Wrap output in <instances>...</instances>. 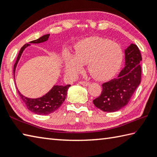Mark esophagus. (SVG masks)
Wrapping results in <instances>:
<instances>
[{
    "instance_id": "esophagus-1",
    "label": "esophagus",
    "mask_w": 157,
    "mask_h": 157,
    "mask_svg": "<svg viewBox=\"0 0 157 157\" xmlns=\"http://www.w3.org/2000/svg\"><path fill=\"white\" fill-rule=\"evenodd\" d=\"M79 84H82V85H83V86H89V85L90 84L89 82H86V81H81V82H79Z\"/></svg>"
}]
</instances>
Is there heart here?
<instances>
[{
  "mask_svg": "<svg viewBox=\"0 0 157 157\" xmlns=\"http://www.w3.org/2000/svg\"><path fill=\"white\" fill-rule=\"evenodd\" d=\"M123 53L121 47L107 39L94 36L79 41L75 47V55H66L65 71L75 76L88 64V71L93 78L105 80L113 77L120 69Z\"/></svg>",
  "mask_w": 157,
  "mask_h": 157,
  "instance_id": "b5f03b06",
  "label": "heart"
}]
</instances>
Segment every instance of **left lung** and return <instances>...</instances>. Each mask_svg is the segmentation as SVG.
I'll use <instances>...</instances> for the list:
<instances>
[{
  "label": "left lung",
  "mask_w": 157,
  "mask_h": 157,
  "mask_svg": "<svg viewBox=\"0 0 157 157\" xmlns=\"http://www.w3.org/2000/svg\"><path fill=\"white\" fill-rule=\"evenodd\" d=\"M125 66L118 78L102 84L100 96L94 100L97 108L106 112H114L126 106L140 83L142 60L136 44H131L124 50Z\"/></svg>",
  "instance_id": "8db88e82"
}]
</instances>
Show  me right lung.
Masks as SVG:
<instances>
[{"label": "right lung", "instance_id": "add662e5", "mask_svg": "<svg viewBox=\"0 0 157 157\" xmlns=\"http://www.w3.org/2000/svg\"><path fill=\"white\" fill-rule=\"evenodd\" d=\"M50 34H45V35L41 36L40 38L36 40L30 41V44H40L46 41L49 38ZM30 46V44H26L21 48L19 53H18L17 61L14 65V78L15 79V71L17 68V63L21 57V55L26 48ZM16 84V82H15ZM71 86L70 84L66 85V86H59V85H55L52 88L50 89L49 92H48L46 95H43L41 98H29L24 96L21 94L18 90V93L23 102L25 103L26 107L29 110L34 113L39 114V115H48L57 109H59L61 105H62L63 101L65 100L66 95H67V91L69 87Z\"/></svg>", "mask_w": 157, "mask_h": 157}]
</instances>
